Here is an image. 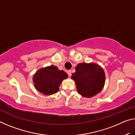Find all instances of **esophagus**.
I'll use <instances>...</instances> for the list:
<instances>
[{
    "instance_id": "obj_1",
    "label": "esophagus",
    "mask_w": 135,
    "mask_h": 135,
    "mask_svg": "<svg viewBox=\"0 0 135 135\" xmlns=\"http://www.w3.org/2000/svg\"><path fill=\"white\" fill-rule=\"evenodd\" d=\"M67 74H68V76H69V77L71 76V71L70 70H68V71H67Z\"/></svg>"
}]
</instances>
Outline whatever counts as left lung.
Masks as SVG:
<instances>
[{
    "label": "left lung",
    "mask_w": 135,
    "mask_h": 135,
    "mask_svg": "<svg viewBox=\"0 0 135 135\" xmlns=\"http://www.w3.org/2000/svg\"><path fill=\"white\" fill-rule=\"evenodd\" d=\"M76 84L80 95L90 98L99 93L103 88L105 76L104 70L95 63L79 64L71 76Z\"/></svg>",
    "instance_id": "8db88e82"
}]
</instances>
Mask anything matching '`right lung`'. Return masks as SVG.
<instances>
[{"instance_id":"add662e5","label":"right lung","mask_w":135,"mask_h":135,"mask_svg":"<svg viewBox=\"0 0 135 135\" xmlns=\"http://www.w3.org/2000/svg\"><path fill=\"white\" fill-rule=\"evenodd\" d=\"M67 77L64 71L51 65L38 70L33 76V83L38 91L45 95H50L58 92L61 82Z\"/></svg>"}]
</instances>
